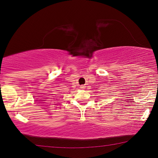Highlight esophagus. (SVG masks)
<instances>
[{
  "label": "esophagus",
  "instance_id": "esophagus-1",
  "mask_svg": "<svg viewBox=\"0 0 158 158\" xmlns=\"http://www.w3.org/2000/svg\"><path fill=\"white\" fill-rule=\"evenodd\" d=\"M86 87V86L85 85H81V88H82V89H85Z\"/></svg>",
  "mask_w": 158,
  "mask_h": 158
}]
</instances>
